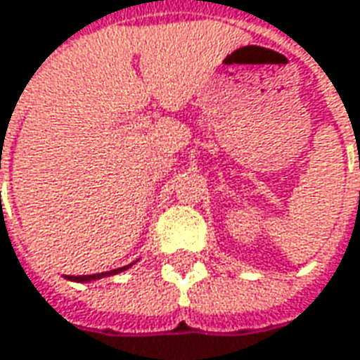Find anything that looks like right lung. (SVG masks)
<instances>
[{
    "mask_svg": "<svg viewBox=\"0 0 360 360\" xmlns=\"http://www.w3.org/2000/svg\"><path fill=\"white\" fill-rule=\"evenodd\" d=\"M127 267H120V269H115V271H107V273H97V275H82V276H68L70 281H77V283H87V281H95V278H103V276H109V275H117L120 271H127Z\"/></svg>",
    "mask_w": 360,
    "mask_h": 360,
    "instance_id": "obj_1",
    "label": "right lung"
}]
</instances>
